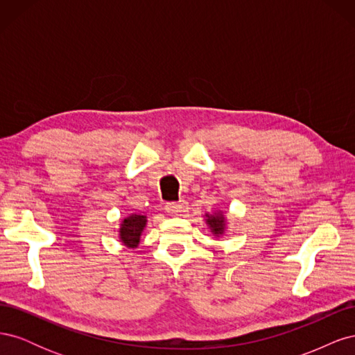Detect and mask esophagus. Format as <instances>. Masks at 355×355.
<instances>
[{
    "label": "esophagus",
    "instance_id": "obj_1",
    "mask_svg": "<svg viewBox=\"0 0 355 355\" xmlns=\"http://www.w3.org/2000/svg\"><path fill=\"white\" fill-rule=\"evenodd\" d=\"M187 209V202L185 201H179V202H167L166 211L170 214H180L184 213Z\"/></svg>",
    "mask_w": 355,
    "mask_h": 355
}]
</instances>
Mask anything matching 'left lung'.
Segmentation results:
<instances>
[{"label": "left lung", "mask_w": 355, "mask_h": 355, "mask_svg": "<svg viewBox=\"0 0 355 355\" xmlns=\"http://www.w3.org/2000/svg\"><path fill=\"white\" fill-rule=\"evenodd\" d=\"M206 223L210 228V231L216 235V237H220L225 232V228H227V219L222 214V211H218L214 214H206Z\"/></svg>", "instance_id": "left-lung-1"}]
</instances>
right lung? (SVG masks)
<instances>
[{"mask_svg":"<svg viewBox=\"0 0 355 355\" xmlns=\"http://www.w3.org/2000/svg\"><path fill=\"white\" fill-rule=\"evenodd\" d=\"M146 216L144 214H130L123 219L120 227V240L124 245L135 249L141 241V235L146 227Z\"/></svg>","mask_w":355,"mask_h":355,"instance_id":"obj_1","label":"right lung"}]
</instances>
